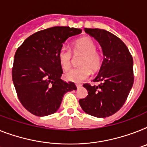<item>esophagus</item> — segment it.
Here are the masks:
<instances>
[{
	"mask_svg": "<svg viewBox=\"0 0 147 147\" xmlns=\"http://www.w3.org/2000/svg\"><path fill=\"white\" fill-rule=\"evenodd\" d=\"M76 88H80L82 87V85L81 84H76Z\"/></svg>",
	"mask_w": 147,
	"mask_h": 147,
	"instance_id": "1",
	"label": "esophagus"
}]
</instances>
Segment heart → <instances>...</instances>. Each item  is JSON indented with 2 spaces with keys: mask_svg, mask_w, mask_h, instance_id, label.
Wrapping results in <instances>:
<instances>
[{
  "mask_svg": "<svg viewBox=\"0 0 147 147\" xmlns=\"http://www.w3.org/2000/svg\"><path fill=\"white\" fill-rule=\"evenodd\" d=\"M97 47L92 40L89 38H82L75 41L73 44V53L74 54H83L80 63L82 66L79 68L71 69L66 73L65 77L69 81L74 82H81L88 78L91 74L95 72L101 65V57L96 52ZM59 63L63 70H68L71 67L72 61V53L68 47H62L58 54Z\"/></svg>",
  "mask_w": 147,
  "mask_h": 147,
  "instance_id": "heart-1",
  "label": "heart"
}]
</instances>
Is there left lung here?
I'll return each instance as SVG.
<instances>
[{
    "label": "left lung",
    "instance_id": "1",
    "mask_svg": "<svg viewBox=\"0 0 147 147\" xmlns=\"http://www.w3.org/2000/svg\"><path fill=\"white\" fill-rule=\"evenodd\" d=\"M101 47L104 59L98 76L86 83V98L79 100L84 112L98 118L116 113L123 106L134 83L133 59L126 45L112 33L99 28H85Z\"/></svg>",
    "mask_w": 147,
    "mask_h": 147
}]
</instances>
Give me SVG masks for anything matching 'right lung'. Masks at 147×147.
<instances>
[{
  "instance_id": "add662e5",
  "label": "right lung",
  "mask_w": 147,
  "mask_h": 147,
  "mask_svg": "<svg viewBox=\"0 0 147 147\" xmlns=\"http://www.w3.org/2000/svg\"><path fill=\"white\" fill-rule=\"evenodd\" d=\"M81 32L68 26L49 28L31 35L16 52L13 84L21 104L32 114H53L65 93L76 89L74 82L61 79L63 71L58 54L67 39Z\"/></svg>"
}]
</instances>
